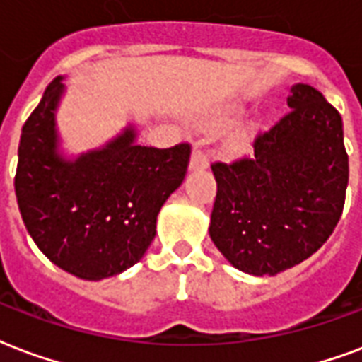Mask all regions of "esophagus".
<instances>
[{
  "mask_svg": "<svg viewBox=\"0 0 362 362\" xmlns=\"http://www.w3.org/2000/svg\"><path fill=\"white\" fill-rule=\"evenodd\" d=\"M192 169H206L209 167V156L201 148H195L192 153V161H189Z\"/></svg>",
  "mask_w": 362,
  "mask_h": 362,
  "instance_id": "1",
  "label": "esophagus"
}]
</instances>
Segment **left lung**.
<instances>
[{
    "mask_svg": "<svg viewBox=\"0 0 362 362\" xmlns=\"http://www.w3.org/2000/svg\"><path fill=\"white\" fill-rule=\"evenodd\" d=\"M291 110L258 132L255 153L212 163L211 239L250 275L308 260L332 235L346 203L349 159L341 115L311 85L292 87Z\"/></svg>",
    "mask_w": 362,
    "mask_h": 362,
    "instance_id": "8db88e82",
    "label": "left lung"
}]
</instances>
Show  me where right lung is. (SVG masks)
Masks as SVG:
<instances>
[{
    "label": "right lung",
    "mask_w": 362,
    "mask_h": 362,
    "mask_svg": "<svg viewBox=\"0 0 362 362\" xmlns=\"http://www.w3.org/2000/svg\"><path fill=\"white\" fill-rule=\"evenodd\" d=\"M60 77L22 127L15 192L28 233L64 272L100 281L134 266L156 237L157 214L186 176L192 146L134 144L127 129L106 148L66 161L57 151Z\"/></svg>",
    "instance_id": "1"
}]
</instances>
